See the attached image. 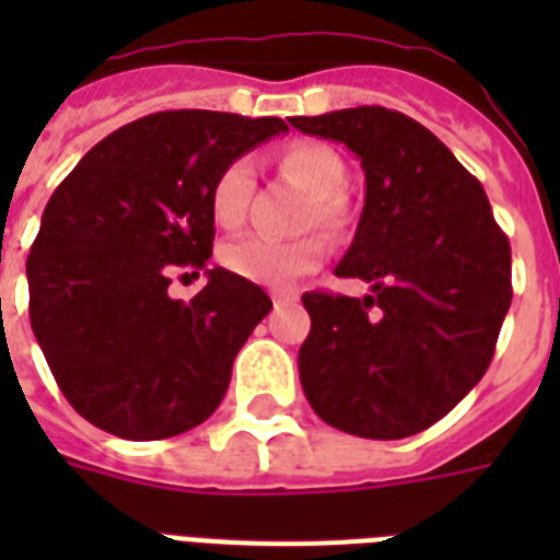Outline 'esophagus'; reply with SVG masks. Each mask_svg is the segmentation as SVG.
I'll list each match as a JSON object with an SVG mask.
<instances>
[{"label":"esophagus","instance_id":"obj_1","mask_svg":"<svg viewBox=\"0 0 560 560\" xmlns=\"http://www.w3.org/2000/svg\"><path fill=\"white\" fill-rule=\"evenodd\" d=\"M288 302H293V293H272V305L276 307L288 305Z\"/></svg>","mask_w":560,"mask_h":560}]
</instances>
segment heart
<instances>
[{
	"instance_id": "1",
	"label": "heart",
	"mask_w": 560,
	"mask_h": 560,
	"mask_svg": "<svg viewBox=\"0 0 560 560\" xmlns=\"http://www.w3.org/2000/svg\"><path fill=\"white\" fill-rule=\"evenodd\" d=\"M279 168L296 186L305 188L314 200L307 209L305 226H319L328 235H337L349 223L340 194L346 188V162L331 144L293 142L279 153ZM255 188L253 160L237 156L226 162L209 188V209L214 223L223 229H237L246 220L249 197ZM323 237L305 235L296 241H272L264 235H249L223 246V264L229 270L255 284L284 288L299 276H305L323 261Z\"/></svg>"
}]
</instances>
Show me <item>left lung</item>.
<instances>
[{
  "instance_id": "8db88e82",
  "label": "left lung",
  "mask_w": 560,
  "mask_h": 560,
  "mask_svg": "<svg viewBox=\"0 0 560 560\" xmlns=\"http://www.w3.org/2000/svg\"><path fill=\"white\" fill-rule=\"evenodd\" d=\"M342 142L366 174L340 279L366 299L311 290L299 349L307 404L363 439H407L444 418L486 374L512 305V246L470 171L416 118L386 107L296 116Z\"/></svg>"
}]
</instances>
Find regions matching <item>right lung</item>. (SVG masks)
I'll return each instance as SVG.
<instances>
[{"label": "right lung", "instance_id": "add662e5", "mask_svg": "<svg viewBox=\"0 0 560 560\" xmlns=\"http://www.w3.org/2000/svg\"><path fill=\"white\" fill-rule=\"evenodd\" d=\"M284 130L281 118L165 109L101 139L51 194L25 267L31 328L90 424L153 442L220 407L270 296L223 267L191 303L167 284L209 267L220 168Z\"/></svg>", "mask_w": 560, "mask_h": 560}]
</instances>
